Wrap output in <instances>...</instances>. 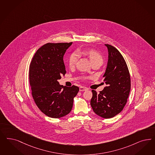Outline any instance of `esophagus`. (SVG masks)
<instances>
[{
    "label": "esophagus",
    "instance_id": "obj_1",
    "mask_svg": "<svg viewBox=\"0 0 155 155\" xmlns=\"http://www.w3.org/2000/svg\"><path fill=\"white\" fill-rule=\"evenodd\" d=\"M87 90V88H86L85 87H80V88H79L80 91H84Z\"/></svg>",
    "mask_w": 155,
    "mask_h": 155
}]
</instances>
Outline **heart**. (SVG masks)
<instances>
[{"label": "heart", "instance_id": "heart-1", "mask_svg": "<svg viewBox=\"0 0 155 155\" xmlns=\"http://www.w3.org/2000/svg\"><path fill=\"white\" fill-rule=\"evenodd\" d=\"M78 53L80 54H84L88 56L92 63L97 61H103L102 56L96 50H92V49L79 50L78 51ZM78 59V54L76 52H74L70 55L68 60V63L70 67H74L76 65Z\"/></svg>", "mask_w": 155, "mask_h": 155}]
</instances>
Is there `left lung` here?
<instances>
[{"mask_svg":"<svg viewBox=\"0 0 155 155\" xmlns=\"http://www.w3.org/2000/svg\"><path fill=\"white\" fill-rule=\"evenodd\" d=\"M105 45L108 48V60L103 78L107 86L99 94L92 91L91 105L96 115L110 119L119 114L126 104L130 90V78L120 52L112 45Z\"/></svg>","mask_w":155,"mask_h":155,"instance_id":"1","label":"left lung"}]
</instances>
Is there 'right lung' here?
<instances>
[{
  "instance_id": "1",
  "label": "right lung",
  "mask_w": 155,
  "mask_h": 155,
  "mask_svg": "<svg viewBox=\"0 0 155 155\" xmlns=\"http://www.w3.org/2000/svg\"><path fill=\"white\" fill-rule=\"evenodd\" d=\"M72 42L47 43L36 52L31 62L29 79L32 95L38 107L47 116L60 118L72 108L79 88L60 85L66 73L63 56Z\"/></svg>"
}]
</instances>
